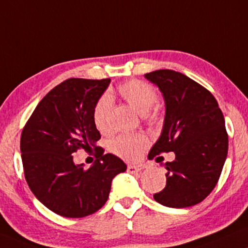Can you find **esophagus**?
Returning a JSON list of instances; mask_svg holds the SVG:
<instances>
[{
    "label": "esophagus",
    "mask_w": 248,
    "mask_h": 248,
    "mask_svg": "<svg viewBox=\"0 0 248 248\" xmlns=\"http://www.w3.org/2000/svg\"><path fill=\"white\" fill-rule=\"evenodd\" d=\"M141 170H142L141 166H133V164H129V166H127V171H129L130 173H138Z\"/></svg>",
    "instance_id": "obj_1"
}]
</instances>
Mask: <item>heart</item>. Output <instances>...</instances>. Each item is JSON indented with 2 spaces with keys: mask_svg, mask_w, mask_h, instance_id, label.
Returning <instances> with one entry per match:
<instances>
[{
  "mask_svg": "<svg viewBox=\"0 0 248 248\" xmlns=\"http://www.w3.org/2000/svg\"><path fill=\"white\" fill-rule=\"evenodd\" d=\"M118 94L125 102L136 110L139 115L151 119L154 116L147 115L157 101V94L154 88L140 80H131L118 87ZM111 100L103 95L97 101L93 111V121L100 132H107L109 129V115ZM148 140L143 134L134 136H118L110 142V149L117 156L125 160H136L140 153L147 147Z\"/></svg>",
  "mask_w": 248,
  "mask_h": 248,
  "instance_id": "1",
  "label": "heart"
}]
</instances>
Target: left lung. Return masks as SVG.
<instances>
[{
    "mask_svg": "<svg viewBox=\"0 0 248 248\" xmlns=\"http://www.w3.org/2000/svg\"><path fill=\"white\" fill-rule=\"evenodd\" d=\"M145 78L158 87L166 106L161 136L148 157L175 153L166 163V187L154 199L170 208L194 206L217 184L227 160L224 116L213 94L183 73L156 70Z\"/></svg>",
    "mask_w": 248,
    "mask_h": 248,
    "instance_id": "left-lung-1",
    "label": "left lung"
}]
</instances>
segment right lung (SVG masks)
I'll return each mask as SVG.
<instances>
[{
  "instance_id": "1",
  "label": "right lung",
  "mask_w": 248,
  "mask_h": 248,
  "mask_svg": "<svg viewBox=\"0 0 248 248\" xmlns=\"http://www.w3.org/2000/svg\"><path fill=\"white\" fill-rule=\"evenodd\" d=\"M110 79L70 78L39 102L20 138L21 161L27 184L48 209L64 217L79 218L95 213L108 200L111 182L126 164L96 147L101 138L93 121L96 102ZM79 148L96 149L88 170L76 165Z\"/></svg>"
}]
</instances>
